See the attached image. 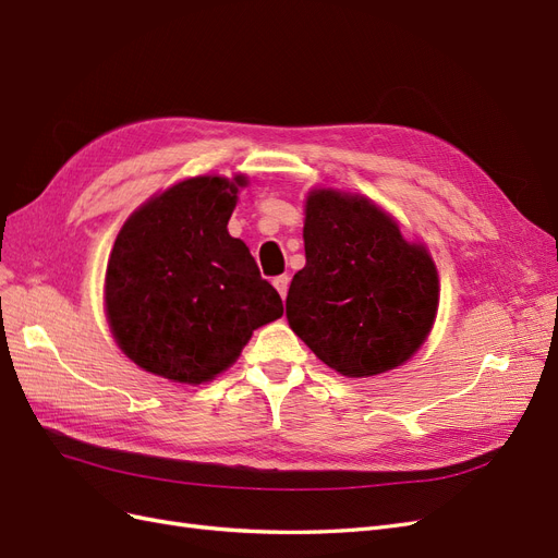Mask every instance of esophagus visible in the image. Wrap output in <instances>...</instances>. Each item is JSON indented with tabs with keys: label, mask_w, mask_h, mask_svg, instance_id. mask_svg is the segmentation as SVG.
<instances>
[{
	"label": "esophagus",
	"mask_w": 558,
	"mask_h": 558,
	"mask_svg": "<svg viewBox=\"0 0 558 558\" xmlns=\"http://www.w3.org/2000/svg\"><path fill=\"white\" fill-rule=\"evenodd\" d=\"M272 283H275V289L279 291V295L286 300V295H289V283H291V277H289V275H281V277H277Z\"/></svg>",
	"instance_id": "obj_1"
}]
</instances>
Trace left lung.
<instances>
[{
    "instance_id": "left-lung-1",
    "label": "left lung",
    "mask_w": 558,
    "mask_h": 558,
    "mask_svg": "<svg viewBox=\"0 0 558 558\" xmlns=\"http://www.w3.org/2000/svg\"><path fill=\"white\" fill-rule=\"evenodd\" d=\"M305 267L286 318L335 373L373 377L412 359L437 314L440 281L424 244L363 195L318 189L305 205Z\"/></svg>"
}]
</instances>
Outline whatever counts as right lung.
Instances as JSON below:
<instances>
[{"label": "right lung", "mask_w": 558, "mask_h": 558, "mask_svg": "<svg viewBox=\"0 0 558 558\" xmlns=\"http://www.w3.org/2000/svg\"><path fill=\"white\" fill-rule=\"evenodd\" d=\"M246 177H195L150 197L113 242L105 307L146 373L202 384L228 369L283 302L228 221Z\"/></svg>", "instance_id": "add662e5"}]
</instances>
